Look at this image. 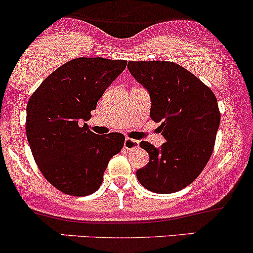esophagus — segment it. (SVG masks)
<instances>
[{
    "label": "esophagus",
    "mask_w": 253,
    "mask_h": 253,
    "mask_svg": "<svg viewBox=\"0 0 253 253\" xmlns=\"http://www.w3.org/2000/svg\"><path fill=\"white\" fill-rule=\"evenodd\" d=\"M138 146V141L136 140H132V138H126V141H124V148L126 149H134L136 147Z\"/></svg>",
    "instance_id": "esophagus-1"
}]
</instances>
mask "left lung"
Returning a JSON list of instances; mask_svg holds the SVG:
<instances>
[{"instance_id":"1","label":"left lung","mask_w":253,"mask_h":253,"mask_svg":"<svg viewBox=\"0 0 253 253\" xmlns=\"http://www.w3.org/2000/svg\"><path fill=\"white\" fill-rule=\"evenodd\" d=\"M127 69L149 92L150 118L161 123L159 132L166 140L160 148L141 141L149 163L136 177L155 194L179 191L200 175L211 157L221 117L216 96L173 62L130 61Z\"/></svg>"}]
</instances>
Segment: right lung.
I'll use <instances>...</instances> for the list:
<instances>
[{"label":"right lung","instance_id":"obj_1","mask_svg":"<svg viewBox=\"0 0 253 253\" xmlns=\"http://www.w3.org/2000/svg\"><path fill=\"white\" fill-rule=\"evenodd\" d=\"M126 67L122 59H72L50 74L28 100L26 135L33 158L45 179L63 194L95 192L110 159L123 148V134L95 135L84 122Z\"/></svg>","mask_w":253,"mask_h":253}]
</instances>
